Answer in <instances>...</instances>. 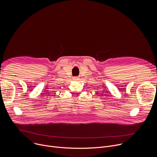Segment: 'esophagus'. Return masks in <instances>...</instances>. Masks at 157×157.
<instances>
[{"mask_svg": "<svg viewBox=\"0 0 157 157\" xmlns=\"http://www.w3.org/2000/svg\"><path fill=\"white\" fill-rule=\"evenodd\" d=\"M73 79L75 80V81H77V80H78L79 79H78V76H75V77H73Z\"/></svg>", "mask_w": 157, "mask_h": 157, "instance_id": "1", "label": "esophagus"}]
</instances>
